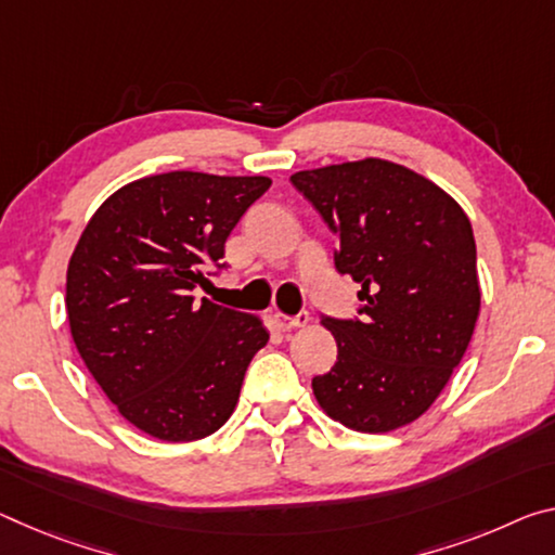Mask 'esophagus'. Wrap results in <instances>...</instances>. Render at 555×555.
<instances>
[{"label":"esophagus","mask_w":555,"mask_h":555,"mask_svg":"<svg viewBox=\"0 0 555 555\" xmlns=\"http://www.w3.org/2000/svg\"><path fill=\"white\" fill-rule=\"evenodd\" d=\"M274 321H276V325L281 331H292V328H304L306 323L311 321V315H309V311H301V313H296V315H286V313H274Z\"/></svg>","instance_id":"esophagus-1"}]
</instances>
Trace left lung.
I'll return each instance as SVG.
<instances>
[{"label":"left lung","instance_id":"left-lung-1","mask_svg":"<svg viewBox=\"0 0 555 555\" xmlns=\"http://www.w3.org/2000/svg\"><path fill=\"white\" fill-rule=\"evenodd\" d=\"M338 236L336 269L360 284L356 319L321 315L338 360L313 395L340 425L390 433L437 400L467 350L481 292L469 217L442 188L388 160L292 175Z\"/></svg>","mask_w":555,"mask_h":555}]
</instances>
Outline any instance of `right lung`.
Wrapping results in <instances>:
<instances>
[{
    "label": "right lung",
    "mask_w": 555,
    "mask_h": 555,
    "mask_svg": "<svg viewBox=\"0 0 555 555\" xmlns=\"http://www.w3.org/2000/svg\"><path fill=\"white\" fill-rule=\"evenodd\" d=\"M269 178L175 170L103 202L66 271V311L83 363L130 425L163 442L217 433L269 333L257 315L192 296L224 269L227 236ZM215 274V271H209Z\"/></svg>",
    "instance_id": "obj_1"
}]
</instances>
